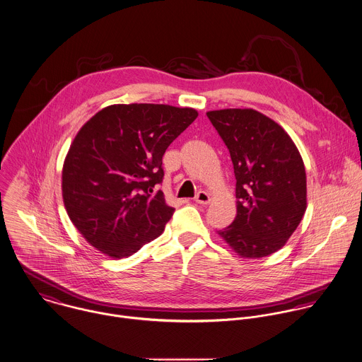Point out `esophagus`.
Masks as SVG:
<instances>
[{"mask_svg":"<svg viewBox=\"0 0 362 362\" xmlns=\"http://www.w3.org/2000/svg\"><path fill=\"white\" fill-rule=\"evenodd\" d=\"M211 201V197H209V194L206 193V192H199L197 193V196H196V202L197 204H202V205H205V204H208Z\"/></svg>","mask_w":362,"mask_h":362,"instance_id":"obj_1","label":"esophagus"}]
</instances>
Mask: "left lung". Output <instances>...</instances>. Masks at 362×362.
<instances>
[{
  "mask_svg": "<svg viewBox=\"0 0 362 362\" xmlns=\"http://www.w3.org/2000/svg\"><path fill=\"white\" fill-rule=\"evenodd\" d=\"M230 153L238 214L218 235L244 258L281 250L307 208L303 158L276 122L254 110L206 112Z\"/></svg>",
  "mask_w": 362,
  "mask_h": 362,
  "instance_id": "left-lung-1",
  "label": "left lung"
}]
</instances>
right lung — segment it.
<instances>
[{
  "label": "right lung",
  "instance_id": "right-lung-1",
  "mask_svg": "<svg viewBox=\"0 0 362 362\" xmlns=\"http://www.w3.org/2000/svg\"><path fill=\"white\" fill-rule=\"evenodd\" d=\"M197 117L193 108L118 104L81 127L64 163L62 197L93 247L123 258L161 235L175 212L158 190L162 157Z\"/></svg>",
  "mask_w": 362,
  "mask_h": 362
}]
</instances>
